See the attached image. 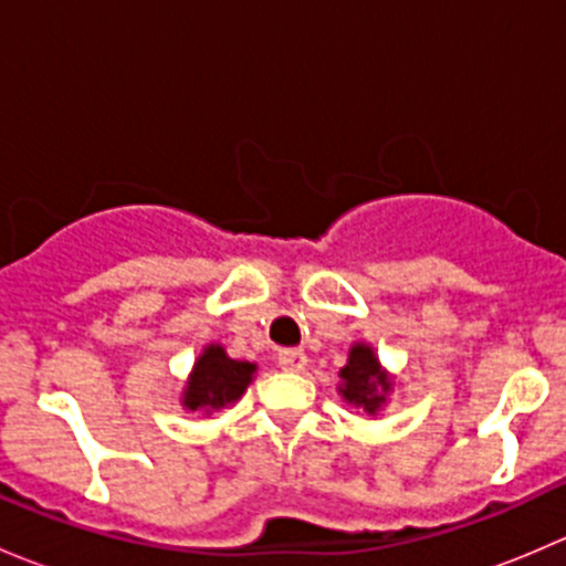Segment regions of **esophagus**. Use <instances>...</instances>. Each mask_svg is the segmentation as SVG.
Listing matches in <instances>:
<instances>
[{
	"label": "esophagus",
	"instance_id": "1",
	"mask_svg": "<svg viewBox=\"0 0 566 566\" xmlns=\"http://www.w3.org/2000/svg\"><path fill=\"white\" fill-rule=\"evenodd\" d=\"M276 361L287 373H301L306 367V353L298 350V347H287V350H279Z\"/></svg>",
	"mask_w": 566,
	"mask_h": 566
}]
</instances>
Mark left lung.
Wrapping results in <instances>:
<instances>
[{"label": "left lung", "mask_w": 566, "mask_h": 566, "mask_svg": "<svg viewBox=\"0 0 566 566\" xmlns=\"http://www.w3.org/2000/svg\"><path fill=\"white\" fill-rule=\"evenodd\" d=\"M339 378L342 397H345L347 402L361 405L367 413H375V410L384 405V394L391 389L389 378H386L378 358H375V353L369 350L367 345L353 347L350 358H347V364L342 367Z\"/></svg>", "instance_id": "1"}]
</instances>
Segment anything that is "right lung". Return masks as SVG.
Listing matches in <instances>:
<instances>
[{
    "label": "right lung",
    "instance_id": "add662e5",
    "mask_svg": "<svg viewBox=\"0 0 566 566\" xmlns=\"http://www.w3.org/2000/svg\"><path fill=\"white\" fill-rule=\"evenodd\" d=\"M251 375H254V364L235 361L227 356L224 347L210 345L193 367L182 405L188 410L224 408L227 402H235L247 391Z\"/></svg>",
    "mask_w": 566,
    "mask_h": 566
}]
</instances>
